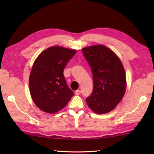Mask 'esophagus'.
<instances>
[{
    "mask_svg": "<svg viewBox=\"0 0 154 154\" xmlns=\"http://www.w3.org/2000/svg\"><path fill=\"white\" fill-rule=\"evenodd\" d=\"M75 94H76L77 95H79L80 94H81V90H76V91H75Z\"/></svg>",
    "mask_w": 154,
    "mask_h": 154,
    "instance_id": "esophagus-1",
    "label": "esophagus"
}]
</instances>
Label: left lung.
Here are the masks:
<instances>
[{"mask_svg":"<svg viewBox=\"0 0 154 154\" xmlns=\"http://www.w3.org/2000/svg\"><path fill=\"white\" fill-rule=\"evenodd\" d=\"M93 76L92 93L86 98L88 105L98 114L114 109L126 92L124 68L116 54L105 45H93L82 49Z\"/></svg>","mask_w":154,"mask_h":154,"instance_id":"obj_1","label":"left lung"}]
</instances>
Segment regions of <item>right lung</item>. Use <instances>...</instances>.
Segmentation results:
<instances>
[{
  "mask_svg": "<svg viewBox=\"0 0 154 154\" xmlns=\"http://www.w3.org/2000/svg\"><path fill=\"white\" fill-rule=\"evenodd\" d=\"M76 50L51 47L33 64L29 78L31 97L36 106L49 113L63 109L74 93L67 85L63 71Z\"/></svg>",
  "mask_w": 154,
  "mask_h": 154,
  "instance_id": "obj_1",
  "label": "right lung"
}]
</instances>
